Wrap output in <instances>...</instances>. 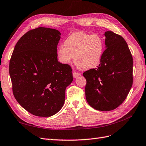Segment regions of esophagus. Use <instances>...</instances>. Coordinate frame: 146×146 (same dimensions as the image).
I'll list each match as a JSON object with an SVG mask.
<instances>
[{"label": "esophagus", "instance_id": "obj_1", "mask_svg": "<svg viewBox=\"0 0 146 146\" xmlns=\"http://www.w3.org/2000/svg\"><path fill=\"white\" fill-rule=\"evenodd\" d=\"M80 75H81V74H80V73H77V72H73V78H76V77L79 76H80Z\"/></svg>", "mask_w": 146, "mask_h": 146}]
</instances>
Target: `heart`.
Wrapping results in <instances>:
<instances>
[{"instance_id": "heart-1", "label": "heart", "mask_w": 146, "mask_h": 146, "mask_svg": "<svg viewBox=\"0 0 146 146\" xmlns=\"http://www.w3.org/2000/svg\"><path fill=\"white\" fill-rule=\"evenodd\" d=\"M64 46H59L56 49L58 60L63 64H68L72 62L73 57L74 63L82 70L96 67L104 50L103 40L100 35L83 32L70 35L64 42Z\"/></svg>"}]
</instances>
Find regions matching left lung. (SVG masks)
I'll use <instances>...</instances> for the list:
<instances>
[{
  "mask_svg": "<svg viewBox=\"0 0 146 146\" xmlns=\"http://www.w3.org/2000/svg\"><path fill=\"white\" fill-rule=\"evenodd\" d=\"M106 48L99 66L83 73L86 80L87 102L94 109L108 111L123 103L133 85V60L127 44L121 35L104 33Z\"/></svg>",
  "mask_w": 146,
  "mask_h": 146,
  "instance_id": "8db88e82",
  "label": "left lung"
}]
</instances>
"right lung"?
I'll list each match as a JSON object with an SVG mask.
<instances>
[{"instance_id": "1", "label": "right lung", "mask_w": 146, "mask_h": 146, "mask_svg": "<svg viewBox=\"0 0 146 146\" xmlns=\"http://www.w3.org/2000/svg\"><path fill=\"white\" fill-rule=\"evenodd\" d=\"M60 35L56 29L30 30L16 43L10 60L13 96L36 116L49 117L62 109L66 88L73 81L71 66L58 61Z\"/></svg>"}]
</instances>
